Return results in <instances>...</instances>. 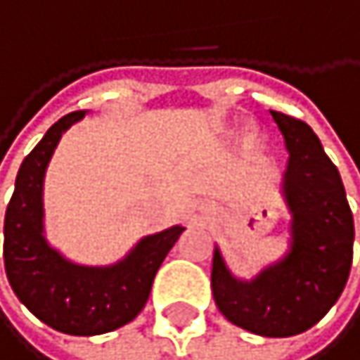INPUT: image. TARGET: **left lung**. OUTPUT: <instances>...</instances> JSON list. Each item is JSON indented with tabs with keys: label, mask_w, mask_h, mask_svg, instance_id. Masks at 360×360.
Listing matches in <instances>:
<instances>
[{
	"label": "left lung",
	"mask_w": 360,
	"mask_h": 360,
	"mask_svg": "<svg viewBox=\"0 0 360 360\" xmlns=\"http://www.w3.org/2000/svg\"><path fill=\"white\" fill-rule=\"evenodd\" d=\"M289 151L283 196L291 211V251L255 278H236L219 249L211 289L219 312L251 333L289 338L316 325L342 295L354 245V219L335 164L312 128L270 111Z\"/></svg>",
	"instance_id": "8db88e82"
}]
</instances>
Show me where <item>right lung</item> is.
I'll return each instance as SVG.
<instances>
[{"mask_svg":"<svg viewBox=\"0 0 360 360\" xmlns=\"http://www.w3.org/2000/svg\"><path fill=\"white\" fill-rule=\"evenodd\" d=\"M86 111L63 115L22 160L4 221V264L16 297L48 327L98 335L130 323L147 304L153 276L186 228L145 236L117 264L79 266L44 236V176L67 128Z\"/></svg>","mask_w":360,"mask_h":360,"instance_id":"obj_1","label":"right lung"}]
</instances>
